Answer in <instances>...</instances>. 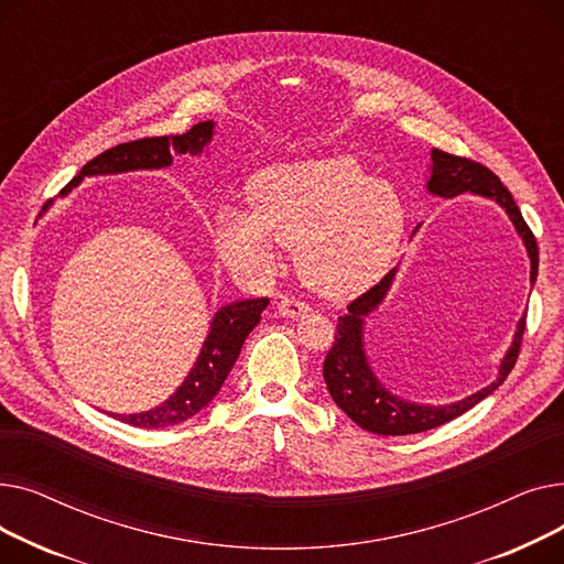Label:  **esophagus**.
<instances>
[{
	"label": "esophagus",
	"mask_w": 564,
	"mask_h": 564,
	"mask_svg": "<svg viewBox=\"0 0 564 564\" xmlns=\"http://www.w3.org/2000/svg\"><path fill=\"white\" fill-rule=\"evenodd\" d=\"M276 311L279 315L283 317H290V319H300V317H306L311 313V306L300 302V300H292V297H285L276 304Z\"/></svg>",
	"instance_id": "34e87169"
}]
</instances>
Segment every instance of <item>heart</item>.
<instances>
[{
    "instance_id": "b5f03b06",
    "label": "heart",
    "mask_w": 564,
    "mask_h": 564,
    "mask_svg": "<svg viewBox=\"0 0 564 564\" xmlns=\"http://www.w3.org/2000/svg\"><path fill=\"white\" fill-rule=\"evenodd\" d=\"M247 210L219 207L213 245L232 274L267 281L279 245L294 249L300 276L322 297L349 300L389 270L404 232L395 187L347 155L270 164L245 187Z\"/></svg>"
}]
</instances>
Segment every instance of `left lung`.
Instances as JSON below:
<instances>
[{"mask_svg":"<svg viewBox=\"0 0 564 564\" xmlns=\"http://www.w3.org/2000/svg\"><path fill=\"white\" fill-rule=\"evenodd\" d=\"M427 194L438 198H455L459 194H473L487 200H494L502 213L512 221L519 240L530 260V285L538 281V267H540V251L538 242L532 237L530 228L525 226L519 207L508 192V187L498 181V175L491 173L487 166L457 158L451 153H443L438 148H432L430 166H427ZM421 224L416 226V230ZM413 230V232H416ZM400 264L383 276L377 285H372L359 300H354L347 306V313L338 317V332L336 343L329 349L327 359H324V381L334 398V402L347 413V416L359 427L381 434V436H404V434H419L434 430L443 423H448L468 409L489 398L502 381L508 379L510 370L517 364L521 336L525 327V313L519 317L517 329L512 336V345L502 354V359L496 370V379L487 383L485 389L470 393L462 400L451 404H423L411 402L398 393H393L387 383H383L375 368L370 366L368 351H366V317L372 315L381 302L387 300L389 290L398 276Z\"/></svg>","mask_w":564,"mask_h":564,"instance_id":"left-lung-1","label":"left lung"}]
</instances>
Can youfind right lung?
I'll list each match as a JSON object with an SVG mask.
<instances>
[{"label": "right lung", "mask_w": 564, "mask_h": 564, "mask_svg": "<svg viewBox=\"0 0 564 564\" xmlns=\"http://www.w3.org/2000/svg\"><path fill=\"white\" fill-rule=\"evenodd\" d=\"M215 121H203L185 134L151 137L113 145L91 162H86L73 181L64 187L62 196H68L84 177L118 175L132 171H160L169 169L175 155L203 158L207 155V145H210L215 137ZM267 304H270V300L260 297L230 302L217 308L210 319V329H207V336L200 345L198 357L181 387L153 409H145L139 413H109V416L143 430H164L196 416V413L210 404L221 391L228 372L232 370L237 357H240V349L247 336L260 322V313L267 308Z\"/></svg>", "instance_id": "obj_1"}]
</instances>
